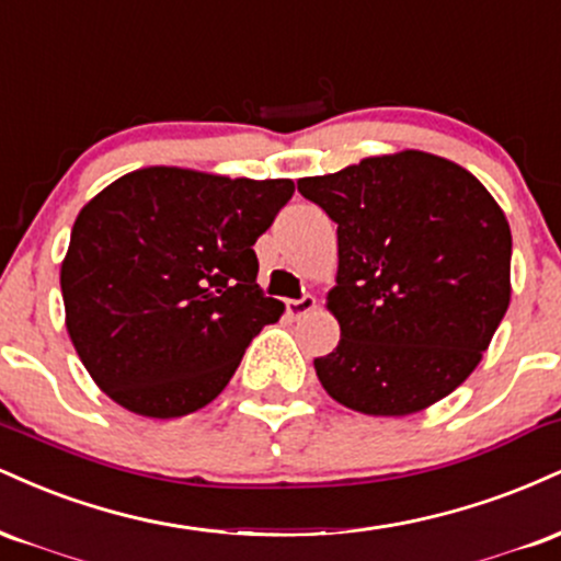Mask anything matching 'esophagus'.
<instances>
[{
    "instance_id": "1",
    "label": "esophagus",
    "mask_w": 561,
    "mask_h": 561,
    "mask_svg": "<svg viewBox=\"0 0 561 561\" xmlns=\"http://www.w3.org/2000/svg\"><path fill=\"white\" fill-rule=\"evenodd\" d=\"M313 308H317V298H313V295H306V298L300 300H287V313L293 319L306 317V313H311Z\"/></svg>"
}]
</instances>
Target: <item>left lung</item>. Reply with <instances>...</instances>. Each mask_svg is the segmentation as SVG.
I'll list each match as a JSON object with an SVG mask.
<instances>
[{
	"label": "left lung",
	"instance_id": "1",
	"mask_svg": "<svg viewBox=\"0 0 561 561\" xmlns=\"http://www.w3.org/2000/svg\"><path fill=\"white\" fill-rule=\"evenodd\" d=\"M337 224L327 311L340 343L313 369L345 409L409 416L478 369L512 300V229L491 192L433 152L298 179Z\"/></svg>",
	"mask_w": 561,
	"mask_h": 561
}]
</instances>
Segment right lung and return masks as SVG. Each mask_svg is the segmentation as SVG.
Instances as JSON below:
<instances>
[{"label": "right lung", "instance_id": "obj_1", "mask_svg": "<svg viewBox=\"0 0 561 561\" xmlns=\"http://www.w3.org/2000/svg\"><path fill=\"white\" fill-rule=\"evenodd\" d=\"M289 179L150 165L76 216L60 266L66 327L96 388L131 414L173 420L229 385L285 302L266 298L253 244Z\"/></svg>", "mask_w": 561, "mask_h": 561}]
</instances>
